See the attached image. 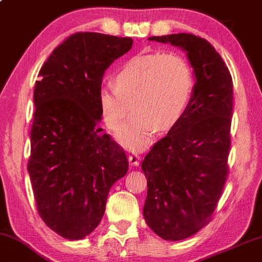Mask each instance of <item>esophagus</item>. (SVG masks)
I'll return each instance as SVG.
<instances>
[{
  "label": "esophagus",
  "instance_id": "obj_1",
  "mask_svg": "<svg viewBox=\"0 0 262 262\" xmlns=\"http://www.w3.org/2000/svg\"><path fill=\"white\" fill-rule=\"evenodd\" d=\"M141 158L137 156V154H134V156H128V163H130L131 166H138L140 165Z\"/></svg>",
  "mask_w": 262,
  "mask_h": 262
}]
</instances>
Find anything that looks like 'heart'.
Returning a JSON list of instances; mask_svg holds the SVG:
<instances>
[{
	"mask_svg": "<svg viewBox=\"0 0 262 262\" xmlns=\"http://www.w3.org/2000/svg\"><path fill=\"white\" fill-rule=\"evenodd\" d=\"M114 82L99 90V106L105 125L118 130L132 108L136 111L119 131L118 140L130 150L149 146L158 128L179 124L193 93L189 63L176 53L163 51L134 56L119 68Z\"/></svg>",
	"mask_w": 262,
	"mask_h": 262,
	"instance_id": "1",
	"label": "heart"
}]
</instances>
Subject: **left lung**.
Instances as JSON below:
<instances>
[{
	"label": "left lung",
	"mask_w": 262,
	"mask_h": 262,
	"mask_svg": "<svg viewBox=\"0 0 262 262\" xmlns=\"http://www.w3.org/2000/svg\"><path fill=\"white\" fill-rule=\"evenodd\" d=\"M187 53L195 76L188 109L142 163L143 216L165 241L186 239L211 220L228 175L233 82L220 54L192 34L153 36Z\"/></svg>",
	"instance_id": "1"
}]
</instances>
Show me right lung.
Segmentation results:
<instances>
[{
  "label": "right lung",
  "instance_id": "obj_1",
  "mask_svg": "<svg viewBox=\"0 0 262 262\" xmlns=\"http://www.w3.org/2000/svg\"><path fill=\"white\" fill-rule=\"evenodd\" d=\"M131 37L76 32L42 66L34 91L28 163L38 215L63 238L79 241L104 215L112 186L127 172L122 148L99 127V90Z\"/></svg>",
  "mask_w": 262,
  "mask_h": 262
}]
</instances>
